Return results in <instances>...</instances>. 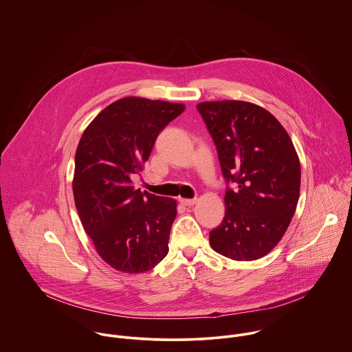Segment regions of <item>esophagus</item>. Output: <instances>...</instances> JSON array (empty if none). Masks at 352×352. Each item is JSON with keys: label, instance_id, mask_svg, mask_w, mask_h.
<instances>
[{"label": "esophagus", "instance_id": "esophagus-1", "mask_svg": "<svg viewBox=\"0 0 352 352\" xmlns=\"http://www.w3.org/2000/svg\"><path fill=\"white\" fill-rule=\"evenodd\" d=\"M179 201H180V204H182V205H184V206H192V205H195V202H197V199H195V198H191V199L180 198Z\"/></svg>", "mask_w": 352, "mask_h": 352}]
</instances>
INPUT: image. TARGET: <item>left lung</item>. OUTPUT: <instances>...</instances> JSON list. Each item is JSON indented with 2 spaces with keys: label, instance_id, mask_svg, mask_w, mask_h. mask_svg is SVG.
<instances>
[{
  "label": "left lung",
  "instance_id": "left-lung-1",
  "mask_svg": "<svg viewBox=\"0 0 352 352\" xmlns=\"http://www.w3.org/2000/svg\"><path fill=\"white\" fill-rule=\"evenodd\" d=\"M197 109L227 182L226 217L210 231V244L234 261L258 259L280 241L296 210L300 164L294 143L278 120L258 105L217 101Z\"/></svg>",
  "mask_w": 352,
  "mask_h": 352
}]
</instances>
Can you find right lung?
<instances>
[{
	"mask_svg": "<svg viewBox=\"0 0 352 352\" xmlns=\"http://www.w3.org/2000/svg\"><path fill=\"white\" fill-rule=\"evenodd\" d=\"M184 105L126 97L105 108L83 132L75 155L74 198L100 256L124 273L153 269L168 254L176 201L142 192V170L160 132Z\"/></svg>",
	"mask_w": 352,
	"mask_h": 352,
	"instance_id": "add662e5",
	"label": "right lung"
}]
</instances>
